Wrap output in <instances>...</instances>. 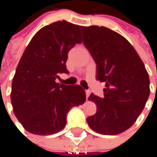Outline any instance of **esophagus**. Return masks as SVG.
<instances>
[{"label": "esophagus", "instance_id": "34e87169", "mask_svg": "<svg viewBox=\"0 0 157 157\" xmlns=\"http://www.w3.org/2000/svg\"><path fill=\"white\" fill-rule=\"evenodd\" d=\"M85 94H86V98L88 99V97H89V96H90V94H91V91L86 90V91H85Z\"/></svg>", "mask_w": 157, "mask_h": 157}]
</instances>
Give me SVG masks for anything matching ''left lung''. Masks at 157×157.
<instances>
[{"label": "left lung", "instance_id": "obj_1", "mask_svg": "<svg viewBox=\"0 0 157 157\" xmlns=\"http://www.w3.org/2000/svg\"><path fill=\"white\" fill-rule=\"evenodd\" d=\"M83 44L97 65L96 78L105 83L104 96L91 94L97 105L87 117L91 129L113 136L130 128L144 108L150 94L148 73L133 45L104 26H82Z\"/></svg>", "mask_w": 157, "mask_h": 157}]
</instances>
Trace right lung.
I'll return each mask as SVG.
<instances>
[{
    "label": "right lung",
    "instance_id": "1",
    "mask_svg": "<svg viewBox=\"0 0 157 157\" xmlns=\"http://www.w3.org/2000/svg\"><path fill=\"white\" fill-rule=\"evenodd\" d=\"M80 26L64 20L40 29L18 63L11 92L13 113L23 128L33 135L49 136L63 130L69 110L85 102L78 85L56 82L68 74V52L81 44Z\"/></svg>",
    "mask_w": 157,
    "mask_h": 157
}]
</instances>
